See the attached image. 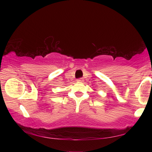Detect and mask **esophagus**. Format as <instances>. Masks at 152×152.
<instances>
[{
  "mask_svg": "<svg viewBox=\"0 0 152 152\" xmlns=\"http://www.w3.org/2000/svg\"><path fill=\"white\" fill-rule=\"evenodd\" d=\"M83 81H84V79L83 78H79L77 80V82H82Z\"/></svg>",
  "mask_w": 152,
  "mask_h": 152,
  "instance_id": "1",
  "label": "esophagus"
}]
</instances>
